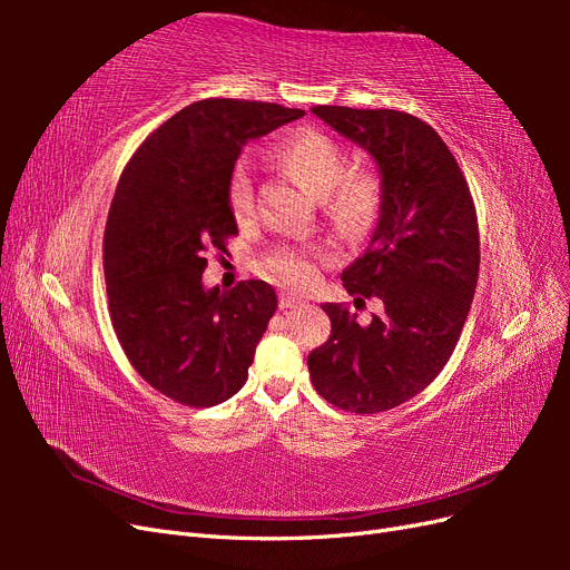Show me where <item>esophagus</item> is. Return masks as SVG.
<instances>
[{"label": "esophagus", "mask_w": 570, "mask_h": 570, "mask_svg": "<svg viewBox=\"0 0 570 570\" xmlns=\"http://www.w3.org/2000/svg\"><path fill=\"white\" fill-rule=\"evenodd\" d=\"M304 299L302 297H295V295H281V299H278V304H281V308H295V306H299Z\"/></svg>", "instance_id": "1"}]
</instances>
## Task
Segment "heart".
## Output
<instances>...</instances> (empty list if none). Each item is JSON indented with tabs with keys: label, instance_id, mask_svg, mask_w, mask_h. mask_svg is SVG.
<instances>
[{
	"label": "heart",
	"instance_id": "1",
	"mask_svg": "<svg viewBox=\"0 0 570 570\" xmlns=\"http://www.w3.org/2000/svg\"><path fill=\"white\" fill-rule=\"evenodd\" d=\"M273 161L283 166L308 195L323 202L325 214L342 230L364 233L377 218L383 204V187L368 168L347 170V151L314 128H299L281 137L271 151ZM228 202L235 218L252 214V185L245 174H235L228 189ZM323 252H304L297 247H278L268 254L266 268L285 285L306 287L316 281Z\"/></svg>",
	"mask_w": 570,
	"mask_h": 570
}]
</instances>
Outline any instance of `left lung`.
<instances>
[{"mask_svg": "<svg viewBox=\"0 0 570 570\" xmlns=\"http://www.w3.org/2000/svg\"><path fill=\"white\" fill-rule=\"evenodd\" d=\"M312 114L366 149L381 174L375 228L342 285L385 308L361 325L342 304H323L333 331L308 354V373L337 409L387 411L435 381L471 312L480 268L473 197L454 154L421 118L350 107Z\"/></svg>", "mask_w": 570, "mask_h": 570, "instance_id": "left-lung-1", "label": "left lung"}]
</instances>
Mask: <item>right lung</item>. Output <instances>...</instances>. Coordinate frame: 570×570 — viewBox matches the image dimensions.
<instances>
[{"mask_svg": "<svg viewBox=\"0 0 570 570\" xmlns=\"http://www.w3.org/2000/svg\"><path fill=\"white\" fill-rule=\"evenodd\" d=\"M302 109L202 99L170 116L120 174L105 233L116 337L145 381L185 406H214L247 383L278 306L264 281L204 287L206 249L237 233L228 202L235 161Z\"/></svg>", "mask_w": 570, "mask_h": 570, "instance_id": "obj_1", "label": "right lung"}]
</instances>
